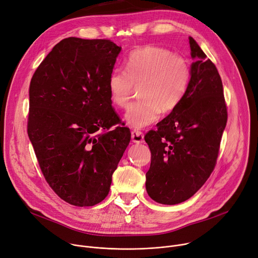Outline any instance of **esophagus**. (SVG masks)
Here are the masks:
<instances>
[{
  "label": "esophagus",
  "mask_w": 258,
  "mask_h": 258,
  "mask_svg": "<svg viewBox=\"0 0 258 258\" xmlns=\"http://www.w3.org/2000/svg\"><path fill=\"white\" fill-rule=\"evenodd\" d=\"M132 141L134 143L140 144L144 142V134L140 131H133L132 132Z\"/></svg>",
  "instance_id": "esophagus-1"
}]
</instances>
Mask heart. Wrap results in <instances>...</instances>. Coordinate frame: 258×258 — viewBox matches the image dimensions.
Returning <instances> with one entry per match:
<instances>
[{
  "label": "heart",
  "mask_w": 258,
  "mask_h": 258,
  "mask_svg": "<svg viewBox=\"0 0 258 258\" xmlns=\"http://www.w3.org/2000/svg\"><path fill=\"white\" fill-rule=\"evenodd\" d=\"M189 60L173 51L144 46L132 51L125 59V70L115 68L109 74L107 87L114 106H127L134 86L138 97L124 115L126 123L143 128L155 122L162 113L174 111L184 100L191 84Z\"/></svg>",
  "instance_id": "obj_1"
}]
</instances>
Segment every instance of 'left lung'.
Here are the masks:
<instances>
[{
	"label": "left lung",
	"instance_id": "obj_1",
	"mask_svg": "<svg viewBox=\"0 0 258 258\" xmlns=\"http://www.w3.org/2000/svg\"><path fill=\"white\" fill-rule=\"evenodd\" d=\"M191 84L182 103L145 141L151 151L146 190L156 203L190 199L213 172L227 121L223 86L215 64L189 37Z\"/></svg>",
	"mask_w": 258,
	"mask_h": 258
}]
</instances>
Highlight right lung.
<instances>
[{
    "mask_svg": "<svg viewBox=\"0 0 258 258\" xmlns=\"http://www.w3.org/2000/svg\"><path fill=\"white\" fill-rule=\"evenodd\" d=\"M121 47L110 40L70 37L57 43L30 84L28 134L41 171L64 202L89 207L109 194L128 143V127L107 87Z\"/></svg>",
    "mask_w": 258,
    "mask_h": 258,
    "instance_id": "add662e5",
    "label": "right lung"
}]
</instances>
